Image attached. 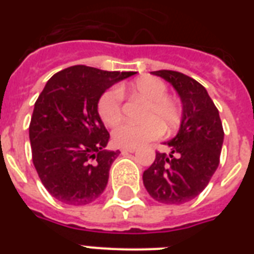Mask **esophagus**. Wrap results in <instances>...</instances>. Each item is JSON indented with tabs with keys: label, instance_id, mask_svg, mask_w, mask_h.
<instances>
[{
	"label": "esophagus",
	"instance_id": "1",
	"mask_svg": "<svg viewBox=\"0 0 254 254\" xmlns=\"http://www.w3.org/2000/svg\"><path fill=\"white\" fill-rule=\"evenodd\" d=\"M135 150H137L135 147H123V149H121L123 153H134Z\"/></svg>",
	"mask_w": 254,
	"mask_h": 254
}]
</instances>
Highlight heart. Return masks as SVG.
Listing matches in <instances>:
<instances>
[{
	"instance_id": "1",
	"label": "heart",
	"mask_w": 254,
	"mask_h": 254,
	"mask_svg": "<svg viewBox=\"0 0 254 254\" xmlns=\"http://www.w3.org/2000/svg\"><path fill=\"white\" fill-rule=\"evenodd\" d=\"M125 89L146 101L139 124H121L112 133L116 145L137 147L161 137L162 129L171 131L179 125L182 111L179 104L167 96V85L157 77H139L127 88H109L99 99L97 111L104 124L113 127L121 120Z\"/></svg>"
}]
</instances>
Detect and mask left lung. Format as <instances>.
<instances>
[{"label": "left lung", "instance_id": "left-lung-1", "mask_svg": "<svg viewBox=\"0 0 254 254\" xmlns=\"http://www.w3.org/2000/svg\"><path fill=\"white\" fill-rule=\"evenodd\" d=\"M153 75L169 81L183 104L181 129L167 145L169 155L157 151L143 171L145 189L163 204H183L207 187L220 162L224 130L219 111L205 88L185 73L170 69Z\"/></svg>", "mask_w": 254, "mask_h": 254}]
</instances>
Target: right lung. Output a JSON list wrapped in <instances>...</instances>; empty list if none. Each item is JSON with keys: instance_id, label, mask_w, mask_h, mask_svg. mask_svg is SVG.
<instances>
[{"instance_id": "1", "label": "right lung", "mask_w": 254, "mask_h": 254, "mask_svg": "<svg viewBox=\"0 0 254 254\" xmlns=\"http://www.w3.org/2000/svg\"><path fill=\"white\" fill-rule=\"evenodd\" d=\"M134 72L72 65L54 75L35 101L29 127L34 167L62 203L85 205L107 187L120 151H108L109 133L97 112L104 92Z\"/></svg>"}]
</instances>
